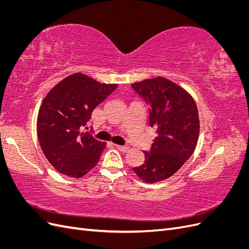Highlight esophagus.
Wrapping results in <instances>:
<instances>
[{
	"label": "esophagus",
	"mask_w": 249,
	"mask_h": 249,
	"mask_svg": "<svg viewBox=\"0 0 249 249\" xmlns=\"http://www.w3.org/2000/svg\"><path fill=\"white\" fill-rule=\"evenodd\" d=\"M115 146L119 149V150H122L123 153H125V152H127V150H129V147L127 146H125V145H119V144H115Z\"/></svg>",
	"instance_id": "1"
}]
</instances>
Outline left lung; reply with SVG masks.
Instances as JSON below:
<instances>
[{
    "mask_svg": "<svg viewBox=\"0 0 249 249\" xmlns=\"http://www.w3.org/2000/svg\"><path fill=\"white\" fill-rule=\"evenodd\" d=\"M132 87L149 106V124L156 138L144 163L133 170L148 184L166 179L193 154L199 136L196 103L186 89L166 78L156 77L133 83Z\"/></svg>",
    "mask_w": 249,
    "mask_h": 249,
    "instance_id": "1",
    "label": "left lung"
}]
</instances>
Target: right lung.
<instances>
[{
  "instance_id": "add662e5",
  "label": "right lung",
  "mask_w": 249,
  "mask_h": 249,
  "mask_svg": "<svg viewBox=\"0 0 249 249\" xmlns=\"http://www.w3.org/2000/svg\"><path fill=\"white\" fill-rule=\"evenodd\" d=\"M116 87L76 72L60 81L44 97L37 115V136L57 171L79 178L96 166L106 142L83 130L88 129L94 108Z\"/></svg>"
}]
</instances>
